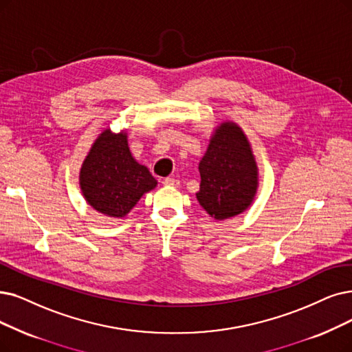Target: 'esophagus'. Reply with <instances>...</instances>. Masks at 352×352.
I'll use <instances>...</instances> for the list:
<instances>
[{
  "mask_svg": "<svg viewBox=\"0 0 352 352\" xmlns=\"http://www.w3.org/2000/svg\"><path fill=\"white\" fill-rule=\"evenodd\" d=\"M163 184H164L166 186H173V188H177V186L180 185V182H179V179H176V177H166V179L163 180Z\"/></svg>",
  "mask_w": 352,
  "mask_h": 352,
  "instance_id": "obj_1",
  "label": "esophagus"
}]
</instances>
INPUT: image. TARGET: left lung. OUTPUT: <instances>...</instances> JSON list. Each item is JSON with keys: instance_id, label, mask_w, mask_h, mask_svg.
<instances>
[{"instance_id": "obj_1", "label": "left lung", "mask_w": 352, "mask_h": 352, "mask_svg": "<svg viewBox=\"0 0 352 352\" xmlns=\"http://www.w3.org/2000/svg\"><path fill=\"white\" fill-rule=\"evenodd\" d=\"M199 173L196 199L212 218H232L251 205L258 188V168L248 138L235 122L225 121L215 129Z\"/></svg>"}]
</instances>
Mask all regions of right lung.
Listing matches in <instances>:
<instances>
[{"instance_id": "1", "label": "right lung", "mask_w": 352, "mask_h": 352, "mask_svg": "<svg viewBox=\"0 0 352 352\" xmlns=\"http://www.w3.org/2000/svg\"><path fill=\"white\" fill-rule=\"evenodd\" d=\"M79 185L83 198L98 212L124 218L144 193L157 186V180L131 156L127 133L107 129L82 163Z\"/></svg>"}]
</instances>
